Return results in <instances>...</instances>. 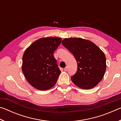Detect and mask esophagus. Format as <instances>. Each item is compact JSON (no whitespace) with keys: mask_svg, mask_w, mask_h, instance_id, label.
I'll return each mask as SVG.
<instances>
[{"mask_svg":"<svg viewBox=\"0 0 121 121\" xmlns=\"http://www.w3.org/2000/svg\"><path fill=\"white\" fill-rule=\"evenodd\" d=\"M67 70H68V67H65V68H64V70H65V71H66Z\"/></svg>","mask_w":121,"mask_h":121,"instance_id":"1","label":"esophagus"}]
</instances>
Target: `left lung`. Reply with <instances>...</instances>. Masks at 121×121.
Segmentation results:
<instances>
[{"label": "left lung", "instance_id": "1", "mask_svg": "<svg viewBox=\"0 0 121 121\" xmlns=\"http://www.w3.org/2000/svg\"><path fill=\"white\" fill-rule=\"evenodd\" d=\"M62 43L77 61V72L71 78L73 84L84 90L95 87L105 73L106 59L103 51L91 41L81 38H65Z\"/></svg>", "mask_w": 121, "mask_h": 121}]
</instances>
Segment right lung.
I'll use <instances>...</instances> for the list:
<instances>
[{
    "mask_svg": "<svg viewBox=\"0 0 121 121\" xmlns=\"http://www.w3.org/2000/svg\"><path fill=\"white\" fill-rule=\"evenodd\" d=\"M61 40L55 37L41 38L24 51L22 70L28 82L35 89L45 91L56 84L61 71L53 53Z\"/></svg>",
    "mask_w": 121,
    "mask_h": 121,
    "instance_id": "add662e5",
    "label": "right lung"
}]
</instances>
